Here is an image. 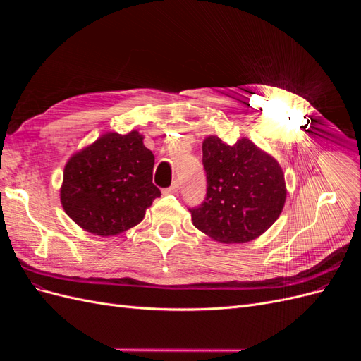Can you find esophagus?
<instances>
[{
    "label": "esophagus",
    "mask_w": 361,
    "mask_h": 361,
    "mask_svg": "<svg viewBox=\"0 0 361 361\" xmlns=\"http://www.w3.org/2000/svg\"><path fill=\"white\" fill-rule=\"evenodd\" d=\"M178 190H179V180H174L169 188L164 190V194H173V192H176Z\"/></svg>",
    "instance_id": "1"
}]
</instances>
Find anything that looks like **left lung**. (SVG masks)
Masks as SVG:
<instances>
[{"instance_id":"8db88e82","label":"left lung","mask_w":361,"mask_h":361,"mask_svg":"<svg viewBox=\"0 0 361 361\" xmlns=\"http://www.w3.org/2000/svg\"><path fill=\"white\" fill-rule=\"evenodd\" d=\"M206 197L190 207L192 224L215 241L243 244L276 223L286 200L279 162L248 138L226 145L211 135L203 141Z\"/></svg>"}]
</instances>
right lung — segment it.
Masks as SVG:
<instances>
[{
	"instance_id": "right-lung-1",
	"label": "right lung",
	"mask_w": 361,
	"mask_h": 361,
	"mask_svg": "<svg viewBox=\"0 0 361 361\" xmlns=\"http://www.w3.org/2000/svg\"><path fill=\"white\" fill-rule=\"evenodd\" d=\"M155 157L137 130L110 133L75 154L63 173V209L84 231L111 236L137 226L161 195Z\"/></svg>"
}]
</instances>
